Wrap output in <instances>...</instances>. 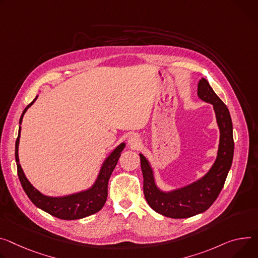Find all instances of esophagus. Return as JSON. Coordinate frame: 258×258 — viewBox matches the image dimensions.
<instances>
[{
	"label": "esophagus",
	"mask_w": 258,
	"mask_h": 258,
	"mask_svg": "<svg viewBox=\"0 0 258 258\" xmlns=\"http://www.w3.org/2000/svg\"><path fill=\"white\" fill-rule=\"evenodd\" d=\"M127 142H128V145L132 147V148H138L140 145H141V139L139 138L138 135L134 134V135H131L127 139Z\"/></svg>",
	"instance_id": "34e87169"
}]
</instances>
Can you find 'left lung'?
I'll list each match as a JSON object with an SVG mask.
<instances>
[{"label":"left lung","instance_id":"obj_1","mask_svg":"<svg viewBox=\"0 0 258 258\" xmlns=\"http://www.w3.org/2000/svg\"><path fill=\"white\" fill-rule=\"evenodd\" d=\"M198 97L213 106L219 128L217 155L212 167L204 176L185 186L165 190L157 185L155 171L150 160L140 153L146 202L155 212L170 218H188L208 210L223 188L232 163L235 144L227 107L205 78H202L198 84Z\"/></svg>","mask_w":258,"mask_h":258}]
</instances>
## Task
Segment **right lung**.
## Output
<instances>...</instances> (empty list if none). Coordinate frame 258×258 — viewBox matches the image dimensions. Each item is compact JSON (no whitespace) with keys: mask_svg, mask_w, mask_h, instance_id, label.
I'll return each instance as SVG.
<instances>
[{"mask_svg":"<svg viewBox=\"0 0 258 258\" xmlns=\"http://www.w3.org/2000/svg\"><path fill=\"white\" fill-rule=\"evenodd\" d=\"M38 96L25 110H23L20 116L18 137L15 143V160L17 165V174L23 190H25L29 199L36 207L45 211L46 213H48L59 219L76 220L99 212V211L104 207L108 197V182L111 177V174L115 169L117 162H118L121 152L125 148L126 144L124 142L120 143L108 154V156L104 159L102 163L95 182H93L89 187H87L86 189L57 197L43 195L37 188H35L33 184L27 178L19 163L18 156L21 122L23 119V116H25L28 109L36 102Z\"/></svg>","mask_w":258,"mask_h":258,"instance_id":"right-lung-1","label":"right lung"}]
</instances>
